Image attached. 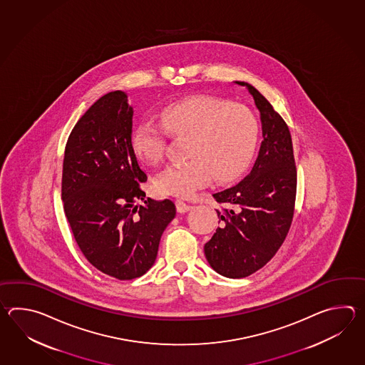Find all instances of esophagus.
<instances>
[{
  "label": "esophagus",
  "mask_w": 365,
  "mask_h": 365,
  "mask_svg": "<svg viewBox=\"0 0 365 365\" xmlns=\"http://www.w3.org/2000/svg\"><path fill=\"white\" fill-rule=\"evenodd\" d=\"M176 209L181 214H184V212H187L189 210L192 209V206L189 203H186L185 201H182V200H176Z\"/></svg>",
  "instance_id": "34e87169"
}]
</instances>
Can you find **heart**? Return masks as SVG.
<instances>
[{
	"instance_id": "1",
	"label": "heart",
	"mask_w": 365,
	"mask_h": 365,
	"mask_svg": "<svg viewBox=\"0 0 365 365\" xmlns=\"http://www.w3.org/2000/svg\"><path fill=\"white\" fill-rule=\"evenodd\" d=\"M160 126L142 123L132 134V150L140 163L155 165L163 158L165 133L186 140V162L165 167L154 179L156 192L189 197L215 180L231 182L255 155L259 125L250 109L207 95L172 101L158 113Z\"/></svg>"
}]
</instances>
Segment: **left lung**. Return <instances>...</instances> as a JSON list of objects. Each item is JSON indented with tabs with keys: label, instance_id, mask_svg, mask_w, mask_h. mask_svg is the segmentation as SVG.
Returning a JSON list of instances; mask_svg holds the SVG:
<instances>
[{
	"label": "left lung",
	"instance_id": "obj_1",
	"mask_svg": "<svg viewBox=\"0 0 365 365\" xmlns=\"http://www.w3.org/2000/svg\"><path fill=\"white\" fill-rule=\"evenodd\" d=\"M245 86L261 113L262 137L252 171L239 184L214 194L223 203L220 227L205 244L210 266L239 279L264 267L287 236L294 217L296 167L287 124L256 87Z\"/></svg>",
	"mask_w": 365,
	"mask_h": 365
}]
</instances>
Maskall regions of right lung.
Here are the masks:
<instances>
[{
  "label": "right lung",
  "mask_w": 365,
  "mask_h": 365,
  "mask_svg": "<svg viewBox=\"0 0 365 365\" xmlns=\"http://www.w3.org/2000/svg\"><path fill=\"white\" fill-rule=\"evenodd\" d=\"M133 113L124 91L101 96L70 133L62 165L63 210L78 247L120 280L151 269L176 215L173 202L145 198L140 187L148 176L132 150Z\"/></svg>",
  "instance_id": "add662e5"
}]
</instances>
